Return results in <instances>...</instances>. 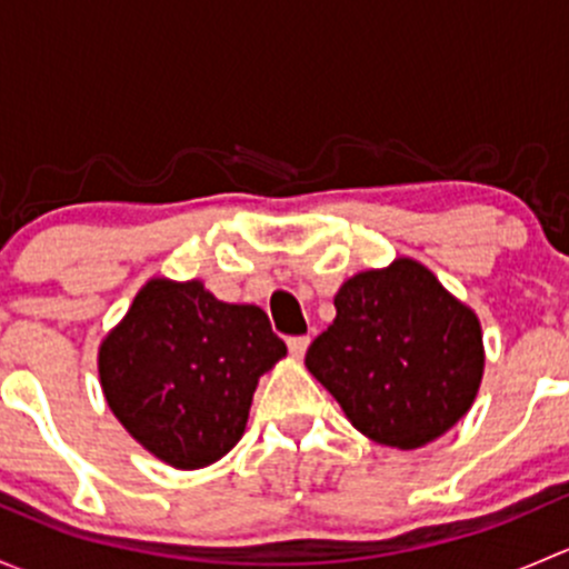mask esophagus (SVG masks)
I'll list each match as a JSON object with an SVG mask.
<instances>
[{
    "label": "esophagus",
    "mask_w": 569,
    "mask_h": 569,
    "mask_svg": "<svg viewBox=\"0 0 569 569\" xmlns=\"http://www.w3.org/2000/svg\"><path fill=\"white\" fill-rule=\"evenodd\" d=\"M308 343H311V338L308 336H291L289 338V352L295 355V358H302L308 349Z\"/></svg>",
    "instance_id": "1"
}]
</instances>
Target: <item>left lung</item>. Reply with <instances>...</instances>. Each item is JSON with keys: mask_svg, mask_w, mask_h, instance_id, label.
<instances>
[{"mask_svg": "<svg viewBox=\"0 0 569 569\" xmlns=\"http://www.w3.org/2000/svg\"><path fill=\"white\" fill-rule=\"evenodd\" d=\"M306 366L371 440L418 449L473 405L485 371L476 313L410 258L349 278Z\"/></svg>", "mask_w": 569, "mask_h": 569, "instance_id": "left-lung-1", "label": "left lung"}]
</instances>
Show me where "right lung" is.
Returning <instances> with one entry per match:
<instances>
[{
    "label": "right lung",
    "instance_id": "right-lung-1",
    "mask_svg": "<svg viewBox=\"0 0 569 569\" xmlns=\"http://www.w3.org/2000/svg\"><path fill=\"white\" fill-rule=\"evenodd\" d=\"M286 355L269 317L203 283L151 280L104 338L107 405L137 443L173 468H203L239 443L258 377Z\"/></svg>",
    "mask_w": 569,
    "mask_h": 569
}]
</instances>
